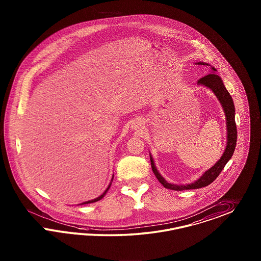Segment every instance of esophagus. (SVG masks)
I'll return each mask as SVG.
<instances>
[{
  "label": "esophagus",
  "mask_w": 261,
  "mask_h": 261,
  "mask_svg": "<svg viewBox=\"0 0 261 261\" xmlns=\"http://www.w3.org/2000/svg\"><path fill=\"white\" fill-rule=\"evenodd\" d=\"M141 126H142V121L141 120H137L135 123H134V128H136V129L140 128Z\"/></svg>",
  "instance_id": "esophagus-1"
}]
</instances>
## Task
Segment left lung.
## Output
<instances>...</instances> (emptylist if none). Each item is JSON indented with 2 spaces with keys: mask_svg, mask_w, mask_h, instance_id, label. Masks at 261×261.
<instances>
[{
  "mask_svg": "<svg viewBox=\"0 0 261 261\" xmlns=\"http://www.w3.org/2000/svg\"><path fill=\"white\" fill-rule=\"evenodd\" d=\"M196 64L207 65L210 67V70L212 71L211 73L207 74L206 76L200 78L198 81V86H204L209 90H212L223 107V110L225 112V120H226V122H225V124H226V145H225V151L223 153V155L221 156L219 161L216 162L213 167H211L209 170L203 172V174L198 179L192 182V183H189V184H186V185H178V184L169 183L156 169L152 156H151V154H149L153 172H154L155 176L157 177V179L159 180V182L167 189L183 191V190L198 189V188L208 186L218 177V175L225 168L226 163L230 160V158L233 155L235 146H236L237 129H236V124H235V108H234L232 97L230 96L229 92L225 89L224 82L221 79V77L216 73L217 70H216L215 67H213L212 65H210L208 63H202V62H198Z\"/></svg>",
  "mask_w": 261,
  "mask_h": 261,
  "instance_id": "1",
  "label": "left lung"
}]
</instances>
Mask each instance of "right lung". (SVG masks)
Listing matches in <instances>:
<instances>
[{
  "label": "right lung",
  "instance_id": "obj_1",
  "mask_svg": "<svg viewBox=\"0 0 261 261\" xmlns=\"http://www.w3.org/2000/svg\"><path fill=\"white\" fill-rule=\"evenodd\" d=\"M113 179H114V174H113V177H112V179H111V182H110V184H109L108 187H107V189L105 190V192L102 194V195H100L99 197H97L96 198H94V199H91V200H88V201H85V202H82V204H88V203H91V202H95V201H98L100 200L101 198H104L105 197V195L107 194V192H108L109 189H110V187H111V185H112V182H113Z\"/></svg>",
  "mask_w": 261,
  "mask_h": 261
}]
</instances>
